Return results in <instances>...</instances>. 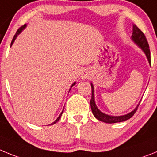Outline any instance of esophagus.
Here are the masks:
<instances>
[{"mask_svg":"<svg viewBox=\"0 0 157 157\" xmlns=\"http://www.w3.org/2000/svg\"><path fill=\"white\" fill-rule=\"evenodd\" d=\"M90 75V71L86 69L83 70V71H82L81 73V78H82V79H86V78H89Z\"/></svg>","mask_w":157,"mask_h":157,"instance_id":"esophagus-1","label":"esophagus"}]
</instances>
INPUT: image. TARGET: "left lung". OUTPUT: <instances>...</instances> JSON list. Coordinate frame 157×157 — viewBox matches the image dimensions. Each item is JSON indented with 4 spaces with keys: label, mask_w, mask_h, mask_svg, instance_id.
I'll return each mask as SVG.
<instances>
[{
    "label": "left lung",
    "mask_w": 157,
    "mask_h": 157,
    "mask_svg": "<svg viewBox=\"0 0 157 157\" xmlns=\"http://www.w3.org/2000/svg\"><path fill=\"white\" fill-rule=\"evenodd\" d=\"M132 39L133 40V41H134L137 45H139V46L140 47V48L144 51L146 56H147V58H148V62H149L150 65H151V56H150L149 45H148V40H147V39H146L144 33H143L142 31L139 29L138 27L135 25H133ZM91 89H92V96H91V99H90V107H91L92 113H93L94 116L98 120L103 121V122L110 123L111 124V123L121 122V121L128 120V119H129L130 117H132V116L134 115V113H136V110H137V108H138L139 105H140V104H139L134 110L132 111L131 113H128V114L123 115V116H118V117L109 116V115H106L105 114V113H101V111L99 110V109L97 108V106H96L94 102V87L92 84H91Z\"/></svg>",
    "instance_id": "8db88e82"
}]
</instances>
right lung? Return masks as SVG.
Listing matches in <instances>:
<instances>
[{
  "instance_id": "1",
  "label": "right lung",
  "mask_w": 157,
  "mask_h": 157,
  "mask_svg": "<svg viewBox=\"0 0 157 157\" xmlns=\"http://www.w3.org/2000/svg\"><path fill=\"white\" fill-rule=\"evenodd\" d=\"M25 26H26V25H24V26H21V28H20V29H19L17 31V33H16V34H15V36H13V40H12V42H11V45H12V44H13V42H14V40H16V38H17V35H19V33H21V31H22L23 29H25ZM75 83H74V84H72L71 87H72V86H73L74 85H75ZM63 113V112H62V113H61V114L59 115V117L58 118H57V119H56V121H55L54 122H53V123H52V124H55V123H56V122H57V121H58L59 120V119H60V117H61V115H62V113Z\"/></svg>"
}]
</instances>
